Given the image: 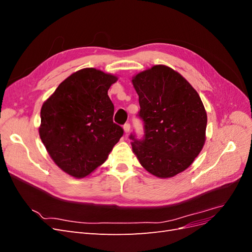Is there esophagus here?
Returning a JSON list of instances; mask_svg holds the SVG:
<instances>
[{
    "label": "esophagus",
    "mask_w": 252,
    "mask_h": 252,
    "mask_svg": "<svg viewBox=\"0 0 252 252\" xmlns=\"http://www.w3.org/2000/svg\"><path fill=\"white\" fill-rule=\"evenodd\" d=\"M123 129H124V132H125L126 134H128V133H129V131H130V124H129V123H126V124L124 125Z\"/></svg>",
    "instance_id": "34e87169"
}]
</instances>
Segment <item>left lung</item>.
Listing matches in <instances>:
<instances>
[{
	"label": "left lung",
	"mask_w": 252,
	"mask_h": 252,
	"mask_svg": "<svg viewBox=\"0 0 252 252\" xmlns=\"http://www.w3.org/2000/svg\"><path fill=\"white\" fill-rule=\"evenodd\" d=\"M139 95L143 140L133 141L140 164L159 179L184 171L199 156L206 140L207 113L188 81L165 65H155L132 78Z\"/></svg>",
	"instance_id": "left-lung-1"
}]
</instances>
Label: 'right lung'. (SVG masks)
<instances>
[{
    "label": "right lung",
    "instance_id": "right-lung-1",
    "mask_svg": "<svg viewBox=\"0 0 252 252\" xmlns=\"http://www.w3.org/2000/svg\"><path fill=\"white\" fill-rule=\"evenodd\" d=\"M118 77L95 68L73 72L41 108L40 138L61 169L82 179L101 166L123 128L113 123L108 89Z\"/></svg>",
    "mask_w": 252,
    "mask_h": 252
}]
</instances>
